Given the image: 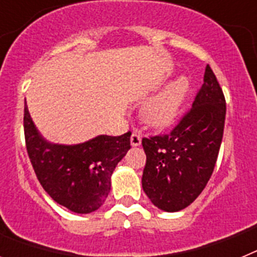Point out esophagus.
<instances>
[{"label":"esophagus","mask_w":257,"mask_h":257,"mask_svg":"<svg viewBox=\"0 0 257 257\" xmlns=\"http://www.w3.org/2000/svg\"><path fill=\"white\" fill-rule=\"evenodd\" d=\"M130 143H131V145H133V147H139V145L142 144V135H140L139 133L134 131V133L131 134Z\"/></svg>","instance_id":"1"}]
</instances>
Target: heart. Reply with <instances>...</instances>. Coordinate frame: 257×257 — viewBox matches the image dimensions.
<instances>
[{"mask_svg":"<svg viewBox=\"0 0 257 257\" xmlns=\"http://www.w3.org/2000/svg\"><path fill=\"white\" fill-rule=\"evenodd\" d=\"M189 92V79L179 76L170 81L160 92L144 101L142 118L147 124L162 128L171 124L180 113L184 101Z\"/></svg>","mask_w":257,"mask_h":257,"instance_id":"1","label":"heart"}]
</instances>
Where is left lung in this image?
<instances>
[{
	"label": "left lung",
	"mask_w": 257,
	"mask_h": 257,
	"mask_svg": "<svg viewBox=\"0 0 257 257\" xmlns=\"http://www.w3.org/2000/svg\"><path fill=\"white\" fill-rule=\"evenodd\" d=\"M225 113V97L207 65L203 85L180 123L171 134L143 139V190L156 207L176 212L205 189L221 145Z\"/></svg>",
	"instance_id": "8db88e82"
}]
</instances>
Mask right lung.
I'll list each match as a JSON object with an SVG mask.
<instances>
[{"instance_id":"1","label":"right lung","mask_w":257,"mask_h":257,"mask_svg":"<svg viewBox=\"0 0 257 257\" xmlns=\"http://www.w3.org/2000/svg\"><path fill=\"white\" fill-rule=\"evenodd\" d=\"M24 133L29 160L41 185L56 203L72 212L90 213L101 207L110 192V178L126 156L131 133L97 135L79 144L45 139L24 105Z\"/></svg>"}]
</instances>
